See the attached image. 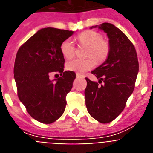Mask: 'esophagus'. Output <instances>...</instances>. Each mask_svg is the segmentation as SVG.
<instances>
[{"mask_svg":"<svg viewBox=\"0 0 153 153\" xmlns=\"http://www.w3.org/2000/svg\"><path fill=\"white\" fill-rule=\"evenodd\" d=\"M76 77H84V76L83 75H82V74H79V73H76Z\"/></svg>","mask_w":153,"mask_h":153,"instance_id":"esophagus-1","label":"esophagus"}]
</instances>
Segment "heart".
<instances>
[{
  "label": "heart",
  "instance_id": "1",
  "mask_svg": "<svg viewBox=\"0 0 153 153\" xmlns=\"http://www.w3.org/2000/svg\"><path fill=\"white\" fill-rule=\"evenodd\" d=\"M100 33L93 30H87L78 36V40L82 44L90 45L86 59L74 58L69 60L66 64L68 70L83 73L91 70L95 67L97 63H102L107 58L109 54V47L105 42L102 41ZM60 51L65 58L70 59L75 53V44L71 39L63 40L60 44Z\"/></svg>",
  "mask_w": 153,
  "mask_h": 153
}]
</instances>
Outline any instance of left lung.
Masks as SVG:
<instances>
[{"label":"left lung","instance_id":"left-lung-1","mask_svg":"<svg viewBox=\"0 0 153 153\" xmlns=\"http://www.w3.org/2000/svg\"><path fill=\"white\" fill-rule=\"evenodd\" d=\"M95 27L107 33L109 51L106 61L91 71L99 83L86 77V106L93 118L108 123L122 113L134 90L139 61L134 45L123 31L109 23Z\"/></svg>","mask_w":153,"mask_h":153}]
</instances>
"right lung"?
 Listing matches in <instances>:
<instances>
[{"label":"right lung","mask_w":153,"mask_h":153,"mask_svg":"<svg viewBox=\"0 0 153 153\" xmlns=\"http://www.w3.org/2000/svg\"><path fill=\"white\" fill-rule=\"evenodd\" d=\"M74 31L43 28L20 47L16 55L13 74L17 96L27 111L42 123L55 122L63 115L66 97L76 78L74 71H63L65 60L60 44ZM62 77L56 82L49 79L51 72Z\"/></svg>","instance_id":"1"}]
</instances>
